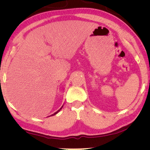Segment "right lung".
<instances>
[{
  "instance_id": "obj_1",
  "label": "right lung",
  "mask_w": 150,
  "mask_h": 150,
  "mask_svg": "<svg viewBox=\"0 0 150 150\" xmlns=\"http://www.w3.org/2000/svg\"><path fill=\"white\" fill-rule=\"evenodd\" d=\"M62 107H63V105L61 107H60V109L59 110H58V111H57V112H54V113H53V114H52V115H51V116H53V115H56V114H57L58 113V112H59L60 111V110H61L62 109Z\"/></svg>"
}]
</instances>
